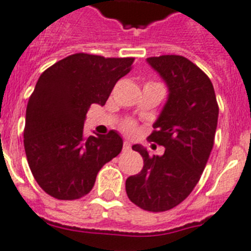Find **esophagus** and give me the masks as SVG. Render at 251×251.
Listing matches in <instances>:
<instances>
[{
  "label": "esophagus",
  "instance_id": "34e87169",
  "mask_svg": "<svg viewBox=\"0 0 251 251\" xmlns=\"http://www.w3.org/2000/svg\"><path fill=\"white\" fill-rule=\"evenodd\" d=\"M131 150V144L128 141L124 142V151H130Z\"/></svg>",
  "mask_w": 251,
  "mask_h": 251
}]
</instances>
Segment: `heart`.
I'll use <instances>...</instances> for the list:
<instances>
[{
	"instance_id": "b5f03b06",
	"label": "heart",
	"mask_w": 251,
	"mask_h": 251,
	"mask_svg": "<svg viewBox=\"0 0 251 251\" xmlns=\"http://www.w3.org/2000/svg\"><path fill=\"white\" fill-rule=\"evenodd\" d=\"M124 130L126 131V132H134L135 131V125L132 123H130V121H128V123H125V125H124Z\"/></svg>"
}]
</instances>
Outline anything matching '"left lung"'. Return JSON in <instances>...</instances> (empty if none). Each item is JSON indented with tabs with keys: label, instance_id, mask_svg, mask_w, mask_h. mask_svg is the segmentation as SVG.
<instances>
[{
	"label": "left lung",
	"instance_id": "1",
	"mask_svg": "<svg viewBox=\"0 0 251 251\" xmlns=\"http://www.w3.org/2000/svg\"><path fill=\"white\" fill-rule=\"evenodd\" d=\"M169 89L168 101L149 139L164 146V155L149 156L134 145L144 168L126 180V194L139 207L166 211L190 195L213 150L219 106L210 78L190 60L177 55L146 58Z\"/></svg>",
	"mask_w": 251,
	"mask_h": 251
}]
</instances>
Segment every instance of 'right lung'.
I'll list each match as a JSON object with an SVG mask.
<instances>
[{
    "label": "right lung",
    "mask_w": 251,
    "mask_h": 251,
    "mask_svg": "<svg viewBox=\"0 0 251 251\" xmlns=\"http://www.w3.org/2000/svg\"><path fill=\"white\" fill-rule=\"evenodd\" d=\"M135 58L75 53L42 72L26 109L24 145L33 177L58 200L87 195L106 162L123 150L116 131L86 137L92 103L103 106Z\"/></svg>",
    "instance_id": "1"
}]
</instances>
